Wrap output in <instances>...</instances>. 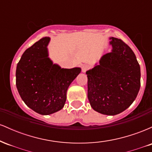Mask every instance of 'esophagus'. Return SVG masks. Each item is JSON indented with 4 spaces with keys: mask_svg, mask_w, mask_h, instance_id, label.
<instances>
[{
    "mask_svg": "<svg viewBox=\"0 0 152 152\" xmlns=\"http://www.w3.org/2000/svg\"><path fill=\"white\" fill-rule=\"evenodd\" d=\"M89 69H90V66L88 65V64H83V65L81 66L82 72H86V71H88Z\"/></svg>",
    "mask_w": 152,
    "mask_h": 152,
    "instance_id": "esophagus-1",
    "label": "esophagus"
}]
</instances>
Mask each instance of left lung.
<instances>
[{
    "label": "left lung",
    "mask_w": 152,
    "mask_h": 152,
    "mask_svg": "<svg viewBox=\"0 0 152 152\" xmlns=\"http://www.w3.org/2000/svg\"><path fill=\"white\" fill-rule=\"evenodd\" d=\"M113 49L100 64L86 71L88 99L97 112L120 114L134 102L141 85L140 66L132 48L118 38H110Z\"/></svg>",
    "instance_id": "obj_1"
}]
</instances>
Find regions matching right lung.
I'll list each match as a JSON object with an SVG mask.
<instances>
[{
	"label": "right lung",
	"instance_id": "add662e5",
	"mask_svg": "<svg viewBox=\"0 0 152 152\" xmlns=\"http://www.w3.org/2000/svg\"><path fill=\"white\" fill-rule=\"evenodd\" d=\"M49 37L41 38L23 53L17 64L16 87L22 100L42 115L64 107L66 91L81 72L80 68L67 69L53 64L48 57Z\"/></svg>",
	"mask_w": 152,
	"mask_h": 152
}]
</instances>
